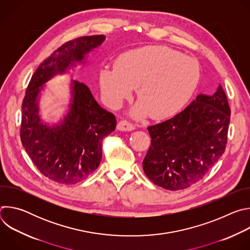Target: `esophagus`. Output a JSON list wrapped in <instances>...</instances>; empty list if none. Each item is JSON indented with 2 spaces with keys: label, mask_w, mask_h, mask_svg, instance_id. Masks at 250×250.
Wrapping results in <instances>:
<instances>
[{
  "label": "esophagus",
  "mask_w": 250,
  "mask_h": 250,
  "mask_svg": "<svg viewBox=\"0 0 250 250\" xmlns=\"http://www.w3.org/2000/svg\"><path fill=\"white\" fill-rule=\"evenodd\" d=\"M117 128L121 131H130V130L134 129V125L132 124L128 123L127 121H121L118 124Z\"/></svg>",
  "instance_id": "34e87169"
}]
</instances>
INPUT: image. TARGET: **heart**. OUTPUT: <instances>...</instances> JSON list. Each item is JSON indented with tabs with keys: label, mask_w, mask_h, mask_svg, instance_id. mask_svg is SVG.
Returning <instances> with one entry per match:
<instances>
[{
	"label": "heart",
	"mask_w": 250,
	"mask_h": 250,
	"mask_svg": "<svg viewBox=\"0 0 250 250\" xmlns=\"http://www.w3.org/2000/svg\"><path fill=\"white\" fill-rule=\"evenodd\" d=\"M200 80L198 61L167 46L150 45L123 53L116 67L100 72L103 97L118 109L137 87L140 101L133 106L135 118L150 115L164 119L176 114L187 103Z\"/></svg>",
	"instance_id": "b5f03b06"
}]
</instances>
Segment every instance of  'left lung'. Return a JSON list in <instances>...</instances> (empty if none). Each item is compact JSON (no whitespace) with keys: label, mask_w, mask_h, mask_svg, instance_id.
Here are the masks:
<instances>
[{"label":"left lung","mask_w":250,"mask_h":250,"mask_svg":"<svg viewBox=\"0 0 250 250\" xmlns=\"http://www.w3.org/2000/svg\"><path fill=\"white\" fill-rule=\"evenodd\" d=\"M229 120L220 84L212 95L200 94L181 113L148 126L151 146L142 162L146 175L171 191L199 182L225 152Z\"/></svg>","instance_id":"obj_1"}]
</instances>
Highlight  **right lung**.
Masks as SVG:
<instances>
[{"instance_id": "add662e5", "label": "right lung", "mask_w": 250, "mask_h": 250, "mask_svg": "<svg viewBox=\"0 0 250 250\" xmlns=\"http://www.w3.org/2000/svg\"><path fill=\"white\" fill-rule=\"evenodd\" d=\"M104 35L70 41L57 48L33 73L21 104V140L37 168L48 179L63 185L83 181L100 165L103 139L116 129V117L104 110L90 89L71 82L68 114L57 125L42 122L39 97L43 85L56 75L85 63L88 53L99 47Z\"/></svg>"}]
</instances>
